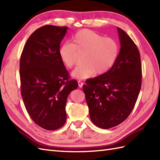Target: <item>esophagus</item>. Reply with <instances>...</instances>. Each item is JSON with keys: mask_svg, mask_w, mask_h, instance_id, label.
I'll return each mask as SVG.
<instances>
[{"mask_svg": "<svg viewBox=\"0 0 160 160\" xmlns=\"http://www.w3.org/2000/svg\"><path fill=\"white\" fill-rule=\"evenodd\" d=\"M78 85H79V87H80V88L82 87L83 84H84V83L82 82H81L80 80H78Z\"/></svg>", "mask_w": 160, "mask_h": 160, "instance_id": "34e87169", "label": "esophagus"}]
</instances>
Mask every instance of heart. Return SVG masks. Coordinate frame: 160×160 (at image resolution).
Here are the masks:
<instances>
[{
    "mask_svg": "<svg viewBox=\"0 0 160 160\" xmlns=\"http://www.w3.org/2000/svg\"><path fill=\"white\" fill-rule=\"evenodd\" d=\"M119 53V45L116 40L88 29L77 32L72 38V43L65 42L58 48V55L68 68H72L83 54L84 63L74 70L72 76L85 79L95 72L98 74L107 72L116 62Z\"/></svg>",
    "mask_w": 160,
    "mask_h": 160,
    "instance_id": "b5f03b06",
    "label": "heart"
}]
</instances>
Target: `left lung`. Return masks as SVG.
Wrapping results in <instances>:
<instances>
[{
    "label": "left lung",
    "instance_id": "left-lung-1",
    "mask_svg": "<svg viewBox=\"0 0 160 160\" xmlns=\"http://www.w3.org/2000/svg\"><path fill=\"white\" fill-rule=\"evenodd\" d=\"M121 49L116 62L102 75L83 86L89 115L93 123L109 129L123 122L134 107L142 83L139 50L123 30L117 28Z\"/></svg>",
    "mask_w": 160,
    "mask_h": 160
}]
</instances>
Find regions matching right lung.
Listing matches in <instances>:
<instances>
[{
    "label": "right lung",
    "mask_w": 160,
    "mask_h": 160,
    "mask_svg": "<svg viewBox=\"0 0 160 160\" xmlns=\"http://www.w3.org/2000/svg\"><path fill=\"white\" fill-rule=\"evenodd\" d=\"M68 27L43 26L29 37L20 61L21 95L37 125L55 130L65 124L69 94L78 87L58 55Z\"/></svg>",
    "instance_id": "1"
}]
</instances>
